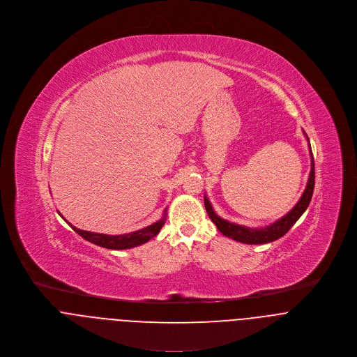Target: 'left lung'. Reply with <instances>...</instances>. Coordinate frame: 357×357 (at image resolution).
Segmentation results:
<instances>
[{"mask_svg":"<svg viewBox=\"0 0 357 357\" xmlns=\"http://www.w3.org/2000/svg\"><path fill=\"white\" fill-rule=\"evenodd\" d=\"M307 142H309V139H307ZM309 151H310V158H312V168H310L309 179H307L305 192L302 193L299 202L295 204V207L288 214H285L283 218H280L279 220L273 222L272 225H269L266 227L252 229V227L241 226L237 223H231L226 219H222L220 216L215 214L214 208H213L211 203L208 202V199L204 197V206H206L207 214L216 225L218 230L223 236L230 237V238L244 243V244H266V243H272V241L283 237L285 233L294 226V223L301 218V215L306 211V208L312 200V195H313V189H314V161H313L310 143H309Z\"/></svg>","mask_w":357,"mask_h":357,"instance_id":"1","label":"left lung"}]
</instances>
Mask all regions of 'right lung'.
Listing matches in <instances>:
<instances>
[{"instance_id":"1","label":"right lung","mask_w":357,"mask_h":357,"mask_svg":"<svg viewBox=\"0 0 357 357\" xmlns=\"http://www.w3.org/2000/svg\"><path fill=\"white\" fill-rule=\"evenodd\" d=\"M59 214V213H58ZM61 215V214H59ZM62 216V215H61ZM167 216V210L164 211V215L160 220L154 222L150 226H146L143 229H139L137 231H131V233H126V234H117V236H110V234H102V233H93V231H86V230H81L77 229L75 226H73L72 223H69L72 226L73 230L75 233H78L82 238H85L89 243H93L99 247L103 248H109V250H127V248H132L137 245H141L147 243L150 238H153L154 236L158 234L160 229L164 226L165 223V218ZM63 218V216H62ZM65 219V218H63Z\"/></svg>"}]
</instances>
